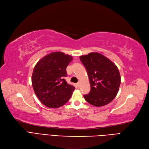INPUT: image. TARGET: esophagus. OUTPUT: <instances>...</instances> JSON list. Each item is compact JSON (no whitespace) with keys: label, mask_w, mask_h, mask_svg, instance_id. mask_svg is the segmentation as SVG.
Segmentation results:
<instances>
[{"label":"esophagus","mask_w":149,"mask_h":149,"mask_svg":"<svg viewBox=\"0 0 149 149\" xmlns=\"http://www.w3.org/2000/svg\"><path fill=\"white\" fill-rule=\"evenodd\" d=\"M76 86L78 87V88H79V86H80V83H78L76 84Z\"/></svg>","instance_id":"esophagus-1"}]
</instances>
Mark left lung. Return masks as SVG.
<instances>
[{
    "label": "left lung",
    "mask_w": 149,
    "mask_h": 149,
    "mask_svg": "<svg viewBox=\"0 0 149 149\" xmlns=\"http://www.w3.org/2000/svg\"><path fill=\"white\" fill-rule=\"evenodd\" d=\"M86 69L91 85L85 100L95 107L109 104L116 96L121 83V76L116 65L104 55L97 52L79 57Z\"/></svg>",
    "instance_id": "left-lung-1"
}]
</instances>
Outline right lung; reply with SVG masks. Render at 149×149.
Segmentation results:
<instances>
[{"mask_svg": "<svg viewBox=\"0 0 149 149\" xmlns=\"http://www.w3.org/2000/svg\"><path fill=\"white\" fill-rule=\"evenodd\" d=\"M73 60L72 56L61 52L45 55L34 66L32 85L36 95L49 108L65 105L72 95L74 87L66 83V67Z\"/></svg>", "mask_w": 149, "mask_h": 149, "instance_id": "right-lung-1", "label": "right lung"}]
</instances>
